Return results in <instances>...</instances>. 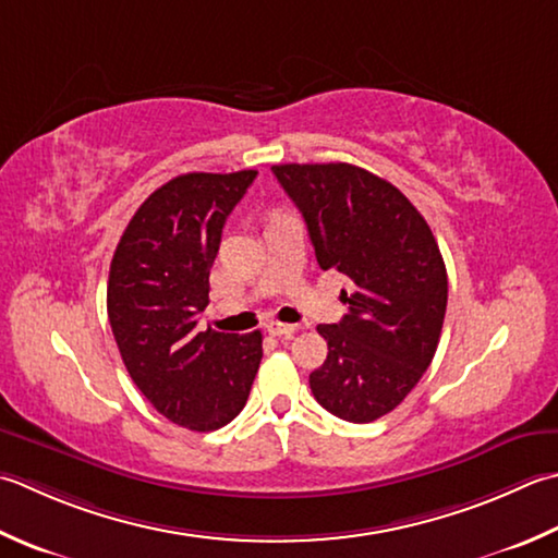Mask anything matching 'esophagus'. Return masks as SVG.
<instances>
[{
    "label": "esophagus",
    "instance_id": "1",
    "mask_svg": "<svg viewBox=\"0 0 558 558\" xmlns=\"http://www.w3.org/2000/svg\"><path fill=\"white\" fill-rule=\"evenodd\" d=\"M266 331H268L270 336H280V338L286 336V338H290V336L298 333V326H294V324H282V322L272 319V322L266 324Z\"/></svg>",
    "mask_w": 558,
    "mask_h": 558
}]
</instances>
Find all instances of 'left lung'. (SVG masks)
Masks as SVG:
<instances>
[{"label": "left lung", "mask_w": 558, "mask_h": 558, "mask_svg": "<svg viewBox=\"0 0 558 558\" xmlns=\"http://www.w3.org/2000/svg\"><path fill=\"white\" fill-rule=\"evenodd\" d=\"M316 264L353 282L348 314L316 326L329 355L310 375L333 416L369 423L395 411L438 351L447 270L423 215L397 185L353 163H276Z\"/></svg>", "instance_id": "1"}]
</instances>
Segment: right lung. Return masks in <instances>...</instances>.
<instances>
[{
  "instance_id": "add662e5",
  "label": "right lung",
  "mask_w": 558,
  "mask_h": 558,
  "mask_svg": "<svg viewBox=\"0 0 558 558\" xmlns=\"http://www.w3.org/2000/svg\"><path fill=\"white\" fill-rule=\"evenodd\" d=\"M181 173L137 207L108 272V322L130 377L161 416L217 430L239 416L264 357L260 331H198L222 227L256 179Z\"/></svg>"
}]
</instances>
